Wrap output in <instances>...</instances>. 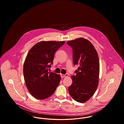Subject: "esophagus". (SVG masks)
Returning a JSON list of instances; mask_svg holds the SVG:
<instances>
[{
  "label": "esophagus",
  "instance_id": "esophagus-1",
  "mask_svg": "<svg viewBox=\"0 0 124 124\" xmlns=\"http://www.w3.org/2000/svg\"><path fill=\"white\" fill-rule=\"evenodd\" d=\"M61 75V77L62 78H64V77H67L68 76V74H60Z\"/></svg>",
  "mask_w": 124,
  "mask_h": 124
}]
</instances>
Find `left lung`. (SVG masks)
<instances>
[{"mask_svg": "<svg viewBox=\"0 0 124 124\" xmlns=\"http://www.w3.org/2000/svg\"><path fill=\"white\" fill-rule=\"evenodd\" d=\"M67 44L72 49L73 65H78L76 75L71 76L72 83L68 91L73 100L84 103L94 94L99 84L98 55L93 45L85 39H76Z\"/></svg>", "mask_w": 124, "mask_h": 124, "instance_id": "left-lung-1", "label": "left lung"}]
</instances>
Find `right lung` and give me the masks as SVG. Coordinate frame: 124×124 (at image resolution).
Listing matches in <instances>:
<instances>
[{"label": "right lung", "mask_w": 124, "mask_h": 124, "mask_svg": "<svg viewBox=\"0 0 124 124\" xmlns=\"http://www.w3.org/2000/svg\"><path fill=\"white\" fill-rule=\"evenodd\" d=\"M65 41H41L32 47L23 67L24 79L31 95L44 100L53 94L61 80L59 74L48 72L53 64L54 55Z\"/></svg>", "instance_id": "1"}]
</instances>
